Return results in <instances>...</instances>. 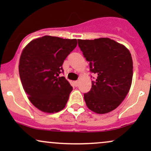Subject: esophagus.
<instances>
[{
    "instance_id": "esophagus-1",
    "label": "esophagus",
    "mask_w": 151,
    "mask_h": 151,
    "mask_svg": "<svg viewBox=\"0 0 151 151\" xmlns=\"http://www.w3.org/2000/svg\"><path fill=\"white\" fill-rule=\"evenodd\" d=\"M74 86H77L78 85H79V81H74Z\"/></svg>"
}]
</instances>
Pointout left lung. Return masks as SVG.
I'll list each match as a JSON object with an SVG mask.
<instances>
[{
    "label": "left lung",
    "instance_id": "obj_1",
    "mask_svg": "<svg viewBox=\"0 0 151 151\" xmlns=\"http://www.w3.org/2000/svg\"><path fill=\"white\" fill-rule=\"evenodd\" d=\"M78 45L90 72L97 77L84 94L90 110L103 114L116 109L129 93L133 78V60L125 46L107 37L79 40Z\"/></svg>",
    "mask_w": 151,
    "mask_h": 151
}]
</instances>
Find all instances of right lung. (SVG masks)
Wrapping results in <instances>:
<instances>
[{
	"label": "right lung",
	"mask_w": 151,
	"mask_h": 151,
	"mask_svg": "<svg viewBox=\"0 0 151 151\" xmlns=\"http://www.w3.org/2000/svg\"><path fill=\"white\" fill-rule=\"evenodd\" d=\"M77 45L76 39L45 35L32 40L22 50L20 80L29 100L39 110L51 114L65 107L72 86L60 74L64 60Z\"/></svg>",
	"instance_id": "1"
}]
</instances>
